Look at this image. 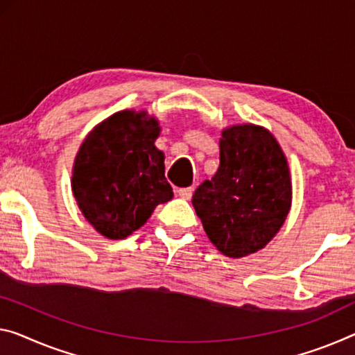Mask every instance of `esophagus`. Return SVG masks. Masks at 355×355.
Listing matches in <instances>:
<instances>
[{
	"label": "esophagus",
	"instance_id": "34e87169",
	"mask_svg": "<svg viewBox=\"0 0 355 355\" xmlns=\"http://www.w3.org/2000/svg\"><path fill=\"white\" fill-rule=\"evenodd\" d=\"M192 193H193V189L192 187H182L178 190V195L181 196L184 200H190L192 198Z\"/></svg>",
	"mask_w": 355,
	"mask_h": 355
}]
</instances>
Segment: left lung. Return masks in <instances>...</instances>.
<instances>
[{
	"mask_svg": "<svg viewBox=\"0 0 355 355\" xmlns=\"http://www.w3.org/2000/svg\"><path fill=\"white\" fill-rule=\"evenodd\" d=\"M220 163L195 190L192 205L211 243L232 259L268 244L292 203L287 159L275 136L259 125L222 132Z\"/></svg>",
	"mask_w": 355,
	"mask_h": 355,
	"instance_id": "1",
	"label": "left lung"
}]
</instances>
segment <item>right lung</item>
I'll return each mask as SVG.
<instances>
[{
	"instance_id": "1",
	"label": "right lung",
	"mask_w": 355,
	"mask_h": 355,
	"mask_svg": "<svg viewBox=\"0 0 355 355\" xmlns=\"http://www.w3.org/2000/svg\"><path fill=\"white\" fill-rule=\"evenodd\" d=\"M159 135V122L144 111H121L98 123L80 146L71 187L84 217L103 236H130L155 206L173 198L165 155L154 144Z\"/></svg>"
}]
</instances>
